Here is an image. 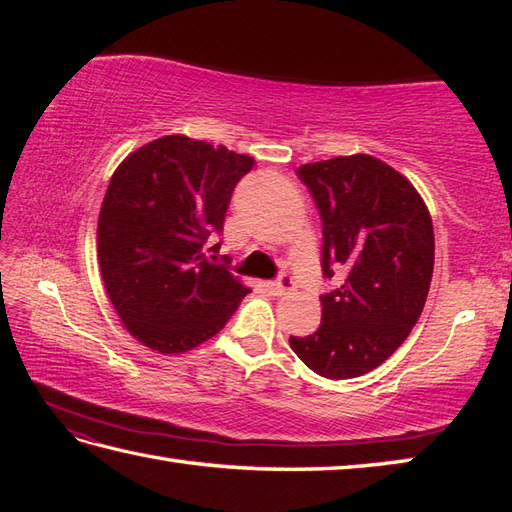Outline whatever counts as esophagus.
Wrapping results in <instances>:
<instances>
[{"mask_svg":"<svg viewBox=\"0 0 512 512\" xmlns=\"http://www.w3.org/2000/svg\"><path fill=\"white\" fill-rule=\"evenodd\" d=\"M266 290L275 297H284V295H288V292L295 290V281L284 275V277H279L277 281H268Z\"/></svg>","mask_w":512,"mask_h":512,"instance_id":"esophagus-1","label":"esophagus"}]
</instances>
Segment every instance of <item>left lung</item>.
<instances>
[{
    "label": "left lung",
    "instance_id": "1",
    "mask_svg": "<svg viewBox=\"0 0 512 512\" xmlns=\"http://www.w3.org/2000/svg\"><path fill=\"white\" fill-rule=\"evenodd\" d=\"M297 173L321 213L323 275L343 279L321 295L317 332L290 336V347L319 376H363L420 319L436 255L431 215L416 187L374 156H336Z\"/></svg>",
    "mask_w": 512,
    "mask_h": 512
}]
</instances>
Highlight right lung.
<instances>
[{
  "mask_svg": "<svg viewBox=\"0 0 512 512\" xmlns=\"http://www.w3.org/2000/svg\"><path fill=\"white\" fill-rule=\"evenodd\" d=\"M253 165L224 145L176 134L138 147L114 171L96 231L101 277L125 330L149 350H193L248 295L226 266L206 259L204 244L222 231L235 184Z\"/></svg>",
  "mask_w": 512,
  "mask_h": 512,
  "instance_id": "right-lung-1",
  "label": "right lung"
}]
</instances>
